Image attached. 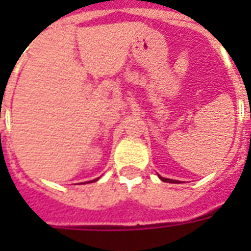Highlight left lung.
Returning <instances> with one entry per match:
<instances>
[{"mask_svg": "<svg viewBox=\"0 0 251 251\" xmlns=\"http://www.w3.org/2000/svg\"><path fill=\"white\" fill-rule=\"evenodd\" d=\"M160 179L163 180V181H167V183H179L177 180H172V179H167V177H161V176H158Z\"/></svg>", "mask_w": 251, "mask_h": 251, "instance_id": "8db88e82", "label": "left lung"}]
</instances>
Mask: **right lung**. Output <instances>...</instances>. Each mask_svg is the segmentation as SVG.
I'll return each instance as SVG.
<instances>
[{
    "instance_id": "1",
    "label": "right lung",
    "mask_w": 251,
    "mask_h": 251,
    "mask_svg": "<svg viewBox=\"0 0 251 251\" xmlns=\"http://www.w3.org/2000/svg\"><path fill=\"white\" fill-rule=\"evenodd\" d=\"M97 180H98V179H95V180H93V181H97Z\"/></svg>"
}]
</instances>
